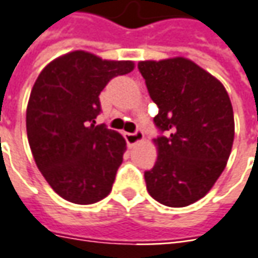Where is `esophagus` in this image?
<instances>
[{
  "instance_id": "1",
  "label": "esophagus",
  "mask_w": 258,
  "mask_h": 258,
  "mask_svg": "<svg viewBox=\"0 0 258 258\" xmlns=\"http://www.w3.org/2000/svg\"><path fill=\"white\" fill-rule=\"evenodd\" d=\"M125 140L128 145H136V144L141 143L144 140L143 131H136V133H127L125 134Z\"/></svg>"
}]
</instances>
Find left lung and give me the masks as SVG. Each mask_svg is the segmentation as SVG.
I'll list each match as a JSON object with an SVG mask.
<instances>
[{
  "label": "left lung",
  "mask_w": 258,
  "mask_h": 258,
  "mask_svg": "<svg viewBox=\"0 0 258 258\" xmlns=\"http://www.w3.org/2000/svg\"><path fill=\"white\" fill-rule=\"evenodd\" d=\"M154 122L168 136L154 140L158 157L145 172L148 194L165 206L185 208L213 188L234 140V115L225 86L190 59L141 60Z\"/></svg>",
  "instance_id": "obj_1"
}]
</instances>
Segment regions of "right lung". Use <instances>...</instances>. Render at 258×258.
Returning a JSON list of instances; mask_svg holds the SVG:
<instances>
[{"instance_id": "obj_1", "label": "right lung", "mask_w": 258, "mask_h": 258, "mask_svg": "<svg viewBox=\"0 0 258 258\" xmlns=\"http://www.w3.org/2000/svg\"><path fill=\"white\" fill-rule=\"evenodd\" d=\"M134 68L133 60L73 50L48 63L36 79L26 106L28 143L38 169L64 201L92 205L111 192L127 144L94 118L108 80Z\"/></svg>"}]
</instances>
